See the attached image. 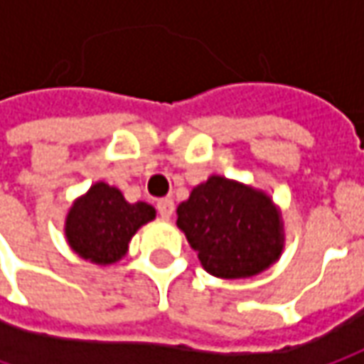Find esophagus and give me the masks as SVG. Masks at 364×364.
Listing matches in <instances>:
<instances>
[{
    "label": "esophagus",
    "mask_w": 364,
    "mask_h": 364,
    "mask_svg": "<svg viewBox=\"0 0 364 364\" xmlns=\"http://www.w3.org/2000/svg\"><path fill=\"white\" fill-rule=\"evenodd\" d=\"M157 211L163 220H169L171 215H173V211H175V203H173V199H169V197H165V199H159Z\"/></svg>",
    "instance_id": "1"
}]
</instances>
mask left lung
Returning <instances> with one entry per match:
<instances>
[{"instance_id": "1", "label": "left lung", "mask_w": 364, "mask_h": 364, "mask_svg": "<svg viewBox=\"0 0 364 364\" xmlns=\"http://www.w3.org/2000/svg\"><path fill=\"white\" fill-rule=\"evenodd\" d=\"M177 225L203 268L218 278H250L282 252L280 215L264 193L209 177L177 207Z\"/></svg>"}]
</instances>
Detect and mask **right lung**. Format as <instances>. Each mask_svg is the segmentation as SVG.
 Returning <instances> with one entry per match:
<instances>
[{
    "mask_svg": "<svg viewBox=\"0 0 364 364\" xmlns=\"http://www.w3.org/2000/svg\"><path fill=\"white\" fill-rule=\"evenodd\" d=\"M151 220L155 209L149 203H127L119 189L96 183L70 209L66 237L84 259L112 264L127 254L134 232Z\"/></svg>",
    "mask_w": 364,
    "mask_h": 364,
    "instance_id": "right-lung-1",
    "label": "right lung"
}]
</instances>
